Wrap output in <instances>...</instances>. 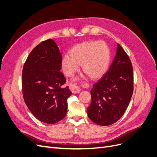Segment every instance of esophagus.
<instances>
[{"label":"esophagus","instance_id":"esophagus-1","mask_svg":"<svg viewBox=\"0 0 157 157\" xmlns=\"http://www.w3.org/2000/svg\"><path fill=\"white\" fill-rule=\"evenodd\" d=\"M70 89L73 93H78L80 91V87L78 86L77 85H75V84L70 85Z\"/></svg>","mask_w":157,"mask_h":157}]
</instances>
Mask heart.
<instances>
[{
  "mask_svg": "<svg viewBox=\"0 0 157 157\" xmlns=\"http://www.w3.org/2000/svg\"><path fill=\"white\" fill-rule=\"evenodd\" d=\"M70 55H64L61 60L62 70L67 77H73L81 65L91 78L98 79L107 71L111 60L109 48L102 40L79 43L71 48Z\"/></svg>",
  "mask_w": 157,
  "mask_h": 157,
  "instance_id": "1",
  "label": "heart"
}]
</instances>
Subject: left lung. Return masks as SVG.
I'll return each mask as SVG.
<instances>
[{
    "label": "left lung",
    "instance_id": "1",
    "mask_svg": "<svg viewBox=\"0 0 157 157\" xmlns=\"http://www.w3.org/2000/svg\"><path fill=\"white\" fill-rule=\"evenodd\" d=\"M133 92V72L128 55L117 43L115 57L109 70L93 85L91 102L87 108L91 121L109 126L126 111Z\"/></svg>",
    "mask_w": 157,
    "mask_h": 157
}]
</instances>
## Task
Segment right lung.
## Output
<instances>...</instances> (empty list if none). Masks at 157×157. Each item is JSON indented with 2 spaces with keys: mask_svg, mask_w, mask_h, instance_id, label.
I'll return each instance as SVG.
<instances>
[{
  "mask_svg": "<svg viewBox=\"0 0 157 157\" xmlns=\"http://www.w3.org/2000/svg\"><path fill=\"white\" fill-rule=\"evenodd\" d=\"M62 54L53 39L43 41L28 57L22 75L24 102L40 122L55 124L64 118L72 94L60 71Z\"/></svg>",
  "mask_w": 157,
  "mask_h": 157,
  "instance_id": "obj_1",
  "label": "right lung"
}]
</instances>
